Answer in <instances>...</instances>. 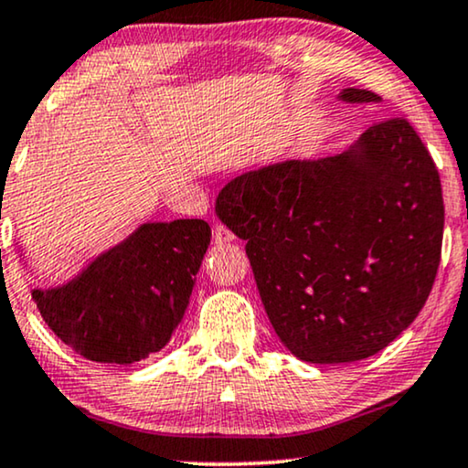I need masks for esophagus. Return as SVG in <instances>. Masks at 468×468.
<instances>
[{
	"instance_id": "esophagus-1",
	"label": "esophagus",
	"mask_w": 468,
	"mask_h": 468,
	"mask_svg": "<svg viewBox=\"0 0 468 468\" xmlns=\"http://www.w3.org/2000/svg\"><path fill=\"white\" fill-rule=\"evenodd\" d=\"M234 240V234L229 232V229L226 226H215V232H213V242L215 245H226V242H232Z\"/></svg>"
}]
</instances>
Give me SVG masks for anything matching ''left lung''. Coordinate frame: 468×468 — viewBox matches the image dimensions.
I'll list each match as a JSON object with an SVG mask.
<instances>
[{
  "label": "left lung",
  "mask_w": 468,
  "mask_h": 468,
  "mask_svg": "<svg viewBox=\"0 0 468 468\" xmlns=\"http://www.w3.org/2000/svg\"><path fill=\"white\" fill-rule=\"evenodd\" d=\"M338 100L381 101L354 87ZM215 210L247 240L268 319L303 362L375 356L411 325L437 277L441 178L405 119L379 121L338 155L245 172Z\"/></svg>",
  "instance_id": "1"
}]
</instances>
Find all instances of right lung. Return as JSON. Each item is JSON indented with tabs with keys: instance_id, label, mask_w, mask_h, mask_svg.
I'll list each match as a JSON object with an SVG mask.
<instances>
[{
	"instance_id": "right-lung-1",
	"label": "right lung",
	"mask_w": 468,
	"mask_h": 468,
	"mask_svg": "<svg viewBox=\"0 0 468 468\" xmlns=\"http://www.w3.org/2000/svg\"><path fill=\"white\" fill-rule=\"evenodd\" d=\"M208 245L210 226L202 219L140 223L76 277L36 287L31 298L76 354L100 364L140 362L175 335Z\"/></svg>"
}]
</instances>
